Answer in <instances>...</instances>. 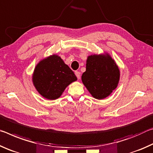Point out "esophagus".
Masks as SVG:
<instances>
[{"instance_id": "34e87169", "label": "esophagus", "mask_w": 153, "mask_h": 153, "mask_svg": "<svg viewBox=\"0 0 153 153\" xmlns=\"http://www.w3.org/2000/svg\"><path fill=\"white\" fill-rule=\"evenodd\" d=\"M75 74H76L77 79H81V72H79V71H76V72H75Z\"/></svg>"}]
</instances>
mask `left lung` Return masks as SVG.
<instances>
[{
	"mask_svg": "<svg viewBox=\"0 0 153 153\" xmlns=\"http://www.w3.org/2000/svg\"><path fill=\"white\" fill-rule=\"evenodd\" d=\"M120 71L108 53L91 55L87 57L86 71L82 74V83L94 98H106L117 88Z\"/></svg>",
	"mask_w": 153,
	"mask_h": 153,
	"instance_id": "1",
	"label": "left lung"
}]
</instances>
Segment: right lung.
Returning a JSON list of instances; mask_svg holds the SVG:
<instances>
[{"instance_id":"obj_1","label":"right lung","mask_w":153,"mask_h":153,"mask_svg":"<svg viewBox=\"0 0 153 153\" xmlns=\"http://www.w3.org/2000/svg\"><path fill=\"white\" fill-rule=\"evenodd\" d=\"M76 80L74 72L57 55L40 61L32 75L35 88L42 97L51 100L59 97L66 87Z\"/></svg>"}]
</instances>
